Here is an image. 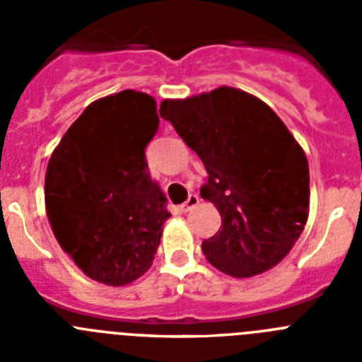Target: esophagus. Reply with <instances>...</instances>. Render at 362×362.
Returning <instances> with one entry per match:
<instances>
[{
    "label": "esophagus",
    "mask_w": 362,
    "mask_h": 362,
    "mask_svg": "<svg viewBox=\"0 0 362 362\" xmlns=\"http://www.w3.org/2000/svg\"><path fill=\"white\" fill-rule=\"evenodd\" d=\"M197 204H199V197H197L196 194H190L188 199L181 204V212H190L192 209H196Z\"/></svg>",
    "instance_id": "esophagus-1"
}]
</instances>
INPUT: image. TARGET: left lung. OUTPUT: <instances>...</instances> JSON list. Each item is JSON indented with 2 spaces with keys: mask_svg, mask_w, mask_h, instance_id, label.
<instances>
[{
  "mask_svg": "<svg viewBox=\"0 0 362 362\" xmlns=\"http://www.w3.org/2000/svg\"><path fill=\"white\" fill-rule=\"evenodd\" d=\"M161 117L209 172L201 197L221 228L203 241L209 263L245 279L281 263L305 230L310 170L305 150L264 101L232 86L165 99Z\"/></svg>",
  "mask_w": 362,
  "mask_h": 362,
  "instance_id": "8db88e82",
  "label": "left lung"
}]
</instances>
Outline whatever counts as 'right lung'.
Returning <instances> with one entry per match:
<instances>
[{
    "mask_svg": "<svg viewBox=\"0 0 362 362\" xmlns=\"http://www.w3.org/2000/svg\"><path fill=\"white\" fill-rule=\"evenodd\" d=\"M158 127L152 95L117 92L88 105L50 156L47 217L59 246L98 283L123 286L152 267L170 217L145 158Z\"/></svg>",
    "mask_w": 362,
    "mask_h": 362,
    "instance_id": "obj_1",
    "label": "right lung"
}]
</instances>
